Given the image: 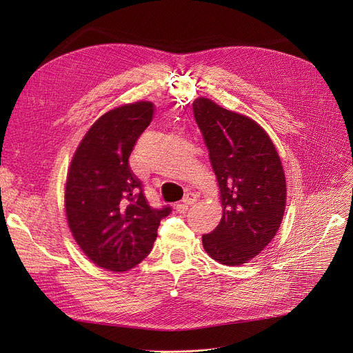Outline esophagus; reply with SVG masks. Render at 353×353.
<instances>
[{
    "label": "esophagus",
    "mask_w": 353,
    "mask_h": 353,
    "mask_svg": "<svg viewBox=\"0 0 353 353\" xmlns=\"http://www.w3.org/2000/svg\"><path fill=\"white\" fill-rule=\"evenodd\" d=\"M196 194H194V192H187L185 195H184V198H183V204L185 205V207H188V205H192L195 201H196Z\"/></svg>",
    "instance_id": "1"
}]
</instances>
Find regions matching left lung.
I'll return each instance as SVG.
<instances>
[{"instance_id":"1","label":"left lung","mask_w":353,"mask_h":353,"mask_svg":"<svg viewBox=\"0 0 353 353\" xmlns=\"http://www.w3.org/2000/svg\"><path fill=\"white\" fill-rule=\"evenodd\" d=\"M210 150L223 215L203 236L210 257L223 265L254 259L276 234L286 205V180L276 148L264 128L207 97L192 103Z\"/></svg>"}]
</instances>
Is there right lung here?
Wrapping results in <instances>:
<instances>
[{
    "mask_svg": "<svg viewBox=\"0 0 353 353\" xmlns=\"http://www.w3.org/2000/svg\"><path fill=\"white\" fill-rule=\"evenodd\" d=\"M154 105L137 102L99 117L82 138L65 184L70 230L85 256L113 272L128 271L152 250L172 208L149 205L128 158L150 124Z\"/></svg>",
    "mask_w": 353,
    "mask_h": 353,
    "instance_id": "obj_1",
    "label": "right lung"
}]
</instances>
